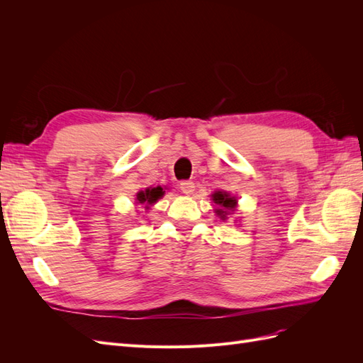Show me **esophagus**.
<instances>
[{
    "instance_id": "esophagus-1",
    "label": "esophagus",
    "mask_w": 363,
    "mask_h": 363,
    "mask_svg": "<svg viewBox=\"0 0 363 363\" xmlns=\"http://www.w3.org/2000/svg\"><path fill=\"white\" fill-rule=\"evenodd\" d=\"M194 189H195V184H194V182H191V180H183V182L180 183V191H182L183 194H186V195L192 194Z\"/></svg>"
}]
</instances>
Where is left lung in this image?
Wrapping results in <instances>:
<instances>
[{
    "instance_id": "obj_1",
    "label": "left lung",
    "mask_w": 363,
    "mask_h": 363,
    "mask_svg": "<svg viewBox=\"0 0 363 363\" xmlns=\"http://www.w3.org/2000/svg\"><path fill=\"white\" fill-rule=\"evenodd\" d=\"M212 196H213V201H215L218 206L223 207V208H216L218 215L221 216L223 219H225L227 212H228V211H233V208H235L236 200L232 199V196H230L227 192H215Z\"/></svg>"
}]
</instances>
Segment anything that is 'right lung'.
I'll use <instances>...</instances> for the list:
<instances>
[{"label":"right lung","instance_id":"add662e5","mask_svg":"<svg viewBox=\"0 0 363 363\" xmlns=\"http://www.w3.org/2000/svg\"><path fill=\"white\" fill-rule=\"evenodd\" d=\"M163 189L160 188V186H157V188H152V189H145V191H140L138 194V201L140 204H152L156 203L160 196L163 195Z\"/></svg>","mask_w":363,"mask_h":363}]
</instances>
